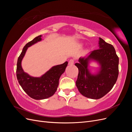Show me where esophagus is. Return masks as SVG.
Listing matches in <instances>:
<instances>
[{
    "label": "esophagus",
    "instance_id": "1",
    "mask_svg": "<svg viewBox=\"0 0 132 132\" xmlns=\"http://www.w3.org/2000/svg\"><path fill=\"white\" fill-rule=\"evenodd\" d=\"M74 59H70V61H69V63H68V64L69 65H73V64H74Z\"/></svg>",
    "mask_w": 132,
    "mask_h": 132
}]
</instances>
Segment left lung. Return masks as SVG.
<instances>
[{"label": "left lung", "instance_id": "1", "mask_svg": "<svg viewBox=\"0 0 132 132\" xmlns=\"http://www.w3.org/2000/svg\"><path fill=\"white\" fill-rule=\"evenodd\" d=\"M100 48L92 52L87 58H79L75 64L79 70L76 85L83 96L92 99L104 96L112 89L118 76L119 58L114 47L100 38ZM90 59L98 61L101 70L96 76L91 75L87 69Z\"/></svg>", "mask_w": 132, "mask_h": 132}]
</instances>
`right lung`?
Instances as JSON below:
<instances>
[{
	"label": "right lung",
	"instance_id": "1",
	"mask_svg": "<svg viewBox=\"0 0 132 132\" xmlns=\"http://www.w3.org/2000/svg\"><path fill=\"white\" fill-rule=\"evenodd\" d=\"M41 35L38 36L28 42L23 48L18 59L16 77L20 85L30 97L35 100H42L53 96L57 90L59 79L64 72L68 62L54 66L40 78L32 77L22 69L21 63L27 48L41 40Z\"/></svg>",
	"mask_w": 132,
	"mask_h": 132
}]
</instances>
